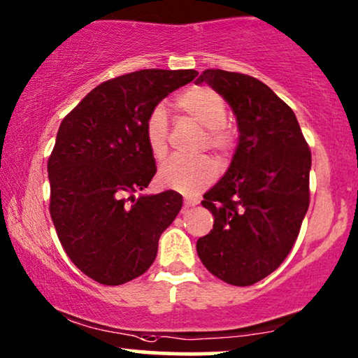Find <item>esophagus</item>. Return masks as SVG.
<instances>
[{
  "label": "esophagus",
  "mask_w": 358,
  "mask_h": 358,
  "mask_svg": "<svg viewBox=\"0 0 358 358\" xmlns=\"http://www.w3.org/2000/svg\"><path fill=\"white\" fill-rule=\"evenodd\" d=\"M199 201H196V199H185L184 201V207H194L197 206Z\"/></svg>",
  "instance_id": "obj_1"
}]
</instances>
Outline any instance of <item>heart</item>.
<instances>
[{"mask_svg": "<svg viewBox=\"0 0 358 358\" xmlns=\"http://www.w3.org/2000/svg\"><path fill=\"white\" fill-rule=\"evenodd\" d=\"M176 106L207 129V146L217 152H227L231 146V133L225 128L227 105L215 90L208 87H190L176 99ZM148 148L156 159L168 151V113L162 105L155 106L145 123ZM217 178L215 162L208 157L174 156L161 166L157 180L164 187L180 194H194L207 187Z\"/></svg>", "mask_w": 358, "mask_h": 358, "instance_id": "b5f03b06", "label": "heart"}]
</instances>
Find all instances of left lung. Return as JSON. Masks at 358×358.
<instances>
[{
	"mask_svg": "<svg viewBox=\"0 0 358 358\" xmlns=\"http://www.w3.org/2000/svg\"><path fill=\"white\" fill-rule=\"evenodd\" d=\"M196 83L224 96L238 127L229 169L203 194L215 220L197 240V255L219 280L250 286L271 275L298 238L309 207L310 151L294 111L263 82L208 69Z\"/></svg>",
	"mask_w": 358,
	"mask_h": 358,
	"instance_id": "obj_1",
	"label": "left lung"
}]
</instances>
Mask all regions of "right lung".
<instances>
[{
    "instance_id": "1",
    "label": "right lung",
    "mask_w": 358,
    "mask_h": 358,
    "mask_svg": "<svg viewBox=\"0 0 358 358\" xmlns=\"http://www.w3.org/2000/svg\"><path fill=\"white\" fill-rule=\"evenodd\" d=\"M197 73L146 69L111 78L60 123L48 162L50 217L72 263L100 285L141 276L182 207L176 190L141 194L156 174L145 123Z\"/></svg>"
}]
</instances>
